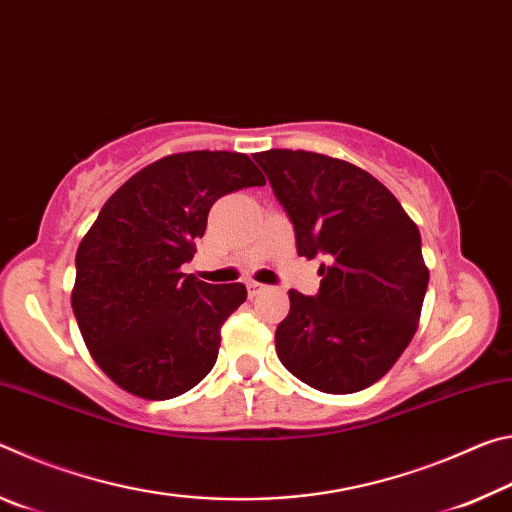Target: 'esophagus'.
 <instances>
[{
  "instance_id": "34e87169",
  "label": "esophagus",
  "mask_w": 512,
  "mask_h": 512,
  "mask_svg": "<svg viewBox=\"0 0 512 512\" xmlns=\"http://www.w3.org/2000/svg\"><path fill=\"white\" fill-rule=\"evenodd\" d=\"M246 287H248V296H250V298H255V296H259V293L268 289L266 284H259V282H248Z\"/></svg>"
}]
</instances>
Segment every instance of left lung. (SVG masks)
Wrapping results in <instances>:
<instances>
[{
	"mask_svg": "<svg viewBox=\"0 0 512 512\" xmlns=\"http://www.w3.org/2000/svg\"><path fill=\"white\" fill-rule=\"evenodd\" d=\"M253 158L289 214L298 255L323 257L316 296L289 291L277 357L316 391H363L393 368L418 329L429 284L418 225L350 162L289 149Z\"/></svg>",
	"mask_w": 512,
	"mask_h": 512,
	"instance_id": "left-lung-1",
	"label": "left lung"
}]
</instances>
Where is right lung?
Returning a JSON list of instances; mask_svg holds the SVG:
<instances>
[{
  "label": "right lung",
  "instance_id": "right-lung-1",
  "mask_svg": "<svg viewBox=\"0 0 512 512\" xmlns=\"http://www.w3.org/2000/svg\"><path fill=\"white\" fill-rule=\"evenodd\" d=\"M266 180L230 151L167 155L128 178L76 250L72 309L92 359L119 388L171 400L214 368L246 287L183 273L221 196Z\"/></svg>",
  "mask_w": 512,
  "mask_h": 512
}]
</instances>
